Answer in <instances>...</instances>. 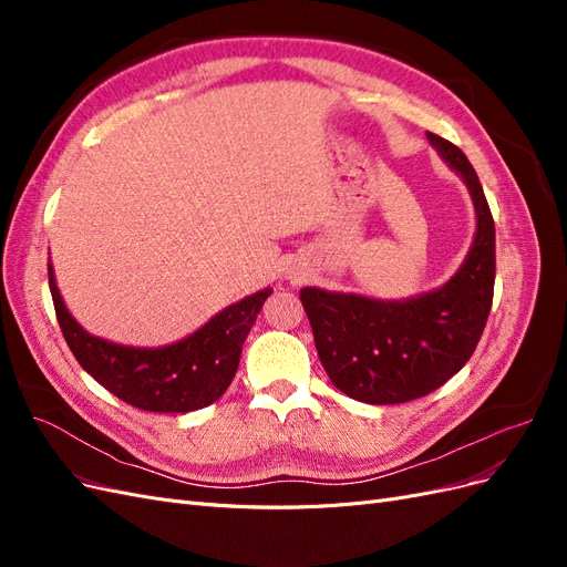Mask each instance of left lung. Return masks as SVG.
<instances>
[{
  "instance_id": "8db88e82",
  "label": "left lung",
  "mask_w": 567,
  "mask_h": 567,
  "mask_svg": "<svg viewBox=\"0 0 567 567\" xmlns=\"http://www.w3.org/2000/svg\"><path fill=\"white\" fill-rule=\"evenodd\" d=\"M427 142L466 184L475 236L454 277L427 293L375 300L302 288L317 354L331 383L367 404H402L447 383L463 369L485 331L494 296V219L463 151L427 132Z\"/></svg>"
}]
</instances>
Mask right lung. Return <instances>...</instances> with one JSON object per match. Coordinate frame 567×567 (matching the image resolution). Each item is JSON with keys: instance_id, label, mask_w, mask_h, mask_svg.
<instances>
[{"instance_id": "add662e5", "label": "right lung", "mask_w": 567, "mask_h": 567, "mask_svg": "<svg viewBox=\"0 0 567 567\" xmlns=\"http://www.w3.org/2000/svg\"><path fill=\"white\" fill-rule=\"evenodd\" d=\"M49 290L63 338L80 367L115 398L158 414H186L225 394L236 375L250 326L271 296V288L257 290L169 346L132 348L82 329L59 293L51 262Z\"/></svg>"}]
</instances>
